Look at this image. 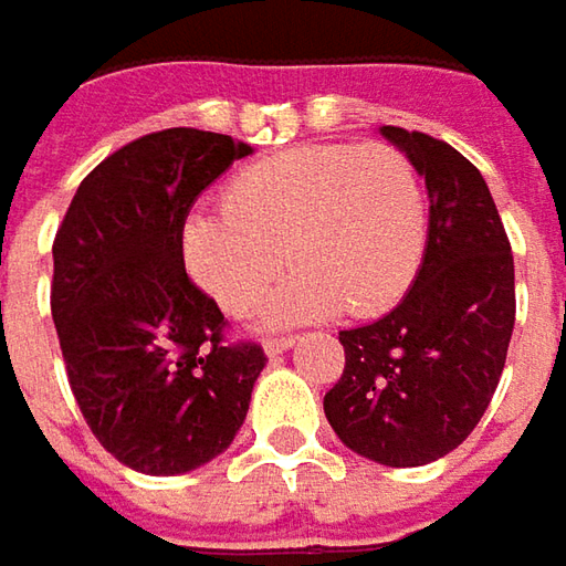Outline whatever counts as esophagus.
Here are the masks:
<instances>
[{
	"label": "esophagus",
	"mask_w": 566,
	"mask_h": 566,
	"mask_svg": "<svg viewBox=\"0 0 566 566\" xmlns=\"http://www.w3.org/2000/svg\"><path fill=\"white\" fill-rule=\"evenodd\" d=\"M263 347L269 357H275V354H282L287 347H294V338H265Z\"/></svg>",
	"instance_id": "esophagus-1"
}]
</instances>
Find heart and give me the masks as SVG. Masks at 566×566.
<instances>
[{
  "instance_id": "obj_1",
  "label": "heart",
  "mask_w": 566,
  "mask_h": 566,
  "mask_svg": "<svg viewBox=\"0 0 566 566\" xmlns=\"http://www.w3.org/2000/svg\"><path fill=\"white\" fill-rule=\"evenodd\" d=\"M222 203L190 209L178 244L190 279L238 319L263 303L284 263L297 272L265 310L272 325L338 310L369 319L413 287L426 260V187L391 144H301L265 156L228 181Z\"/></svg>"
}]
</instances>
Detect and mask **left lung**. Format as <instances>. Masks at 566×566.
Instances as JSON below:
<instances>
[{"label":"left lung","mask_w":566,"mask_h":566,"mask_svg":"<svg viewBox=\"0 0 566 566\" xmlns=\"http://www.w3.org/2000/svg\"><path fill=\"white\" fill-rule=\"evenodd\" d=\"M381 134L426 178V260L388 316L338 332L344 373L322 407L350 451L422 467L454 451L495 395L516 316L514 253L467 156L422 130Z\"/></svg>","instance_id":"left-lung-1"}]
</instances>
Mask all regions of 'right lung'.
<instances>
[{
	"mask_svg": "<svg viewBox=\"0 0 566 566\" xmlns=\"http://www.w3.org/2000/svg\"><path fill=\"white\" fill-rule=\"evenodd\" d=\"M228 134L168 127L90 171L52 241V322L90 432L125 467L175 476L219 458L265 354L231 342L187 275L181 219L234 159Z\"/></svg>",
	"mask_w": 566,
	"mask_h": 566,
	"instance_id": "obj_1",
	"label": "right lung"
}]
</instances>
